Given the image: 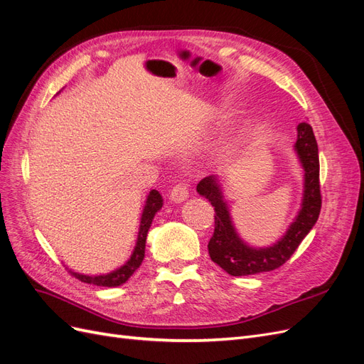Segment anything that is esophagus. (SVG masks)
I'll use <instances>...</instances> for the list:
<instances>
[{"mask_svg": "<svg viewBox=\"0 0 364 364\" xmlns=\"http://www.w3.org/2000/svg\"><path fill=\"white\" fill-rule=\"evenodd\" d=\"M186 199H188V186H186L185 183L174 185L170 191V200L173 203H181Z\"/></svg>", "mask_w": 364, "mask_h": 364, "instance_id": "1", "label": "esophagus"}]
</instances>
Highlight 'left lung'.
I'll return each mask as SVG.
<instances>
[{"label":"left lung","instance_id":"obj_1","mask_svg":"<svg viewBox=\"0 0 364 364\" xmlns=\"http://www.w3.org/2000/svg\"><path fill=\"white\" fill-rule=\"evenodd\" d=\"M294 151L304 168L301 209L285 234L267 247H252L238 235L217 176H208L197 183V193L211 202L215 211V229L208 243L209 257L232 277H247L281 267L317 222L322 206L318 149L313 129L308 123L297 126Z\"/></svg>","mask_w":364,"mask_h":364}]
</instances>
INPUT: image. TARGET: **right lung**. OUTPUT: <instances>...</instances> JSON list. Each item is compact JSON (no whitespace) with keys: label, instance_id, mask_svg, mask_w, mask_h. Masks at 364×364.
<instances>
[{"label":"right lung","instance_id":"1","mask_svg":"<svg viewBox=\"0 0 364 364\" xmlns=\"http://www.w3.org/2000/svg\"><path fill=\"white\" fill-rule=\"evenodd\" d=\"M164 205L162 196L159 191L151 190L147 196V200L144 205V209H142V215H141V222H139V230H138V238H136V245L134 252H132L130 258L123 264V266L109 272L106 274H83V273H77L70 270L73 277L77 279H80L82 282L86 284H94V285H100V287H118V285L124 284L132 274L136 272V269L141 266L142 259H144V253H146V240H147V232L151 226L153 218H155V214L159 211Z\"/></svg>","mask_w":364,"mask_h":364}]
</instances>
